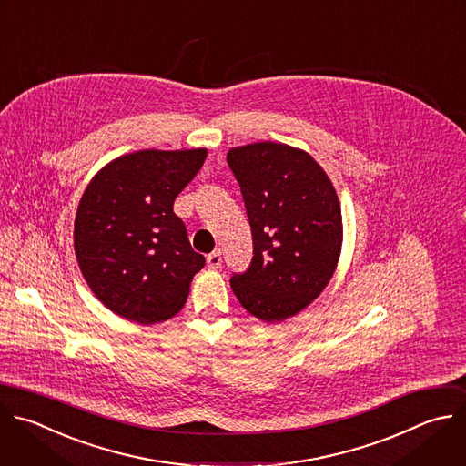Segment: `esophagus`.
<instances>
[{
	"label": "esophagus",
	"mask_w": 466,
	"mask_h": 466,
	"mask_svg": "<svg viewBox=\"0 0 466 466\" xmlns=\"http://www.w3.org/2000/svg\"><path fill=\"white\" fill-rule=\"evenodd\" d=\"M221 261H223V256H221L219 250H214L212 254L207 256V265H208V268H212V270L219 268V267H221Z\"/></svg>",
	"instance_id": "obj_1"
}]
</instances>
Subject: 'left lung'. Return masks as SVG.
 <instances>
[{"label":"left lung","instance_id":"1","mask_svg":"<svg viewBox=\"0 0 466 466\" xmlns=\"http://www.w3.org/2000/svg\"><path fill=\"white\" fill-rule=\"evenodd\" d=\"M254 258L230 279L247 313L283 322L311 305L331 281L344 239L342 208L326 170L301 147L259 140L230 147Z\"/></svg>","mask_w":466,"mask_h":466}]
</instances>
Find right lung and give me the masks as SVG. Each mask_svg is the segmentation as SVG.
Here are the masks:
<instances>
[{
    "label": "right lung",
    "mask_w": 466,
    "mask_h": 466,
    "mask_svg": "<svg viewBox=\"0 0 466 466\" xmlns=\"http://www.w3.org/2000/svg\"><path fill=\"white\" fill-rule=\"evenodd\" d=\"M207 157L205 147L138 149L104 165L75 216V256L93 294L140 326L176 317L205 267L174 212L179 192Z\"/></svg>",
    "instance_id": "1"
}]
</instances>
